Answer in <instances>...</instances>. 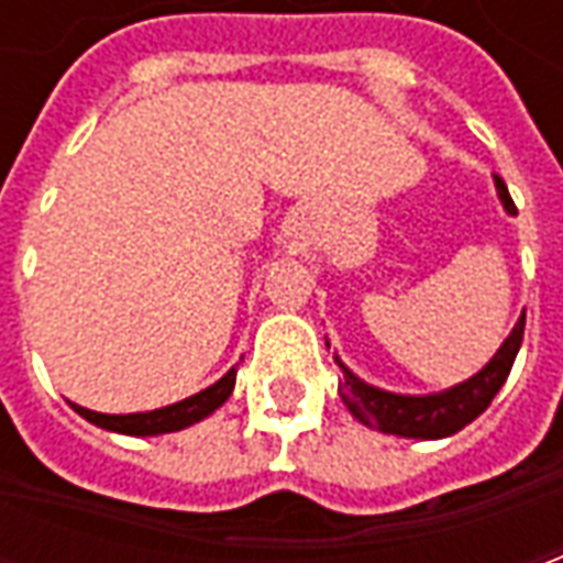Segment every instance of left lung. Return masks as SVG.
Returning a JSON list of instances; mask_svg holds the SVG:
<instances>
[{"mask_svg":"<svg viewBox=\"0 0 563 563\" xmlns=\"http://www.w3.org/2000/svg\"><path fill=\"white\" fill-rule=\"evenodd\" d=\"M495 186L504 210L516 213L507 184L497 174ZM521 338H525V313H521L519 322L509 331L507 341L500 343V350L488 358V365L479 374H473L471 379H464V383L446 391H434V395H398V391L377 389L362 377H355L353 371L334 355V362L341 365L338 391H341L346 410L367 428H377L383 434L440 440V437L455 434L464 424H471L492 404L500 386L507 383L509 367L519 355Z\"/></svg>","mask_w":563,"mask_h":563,"instance_id":"obj_1","label":"left lung"}]
</instances>
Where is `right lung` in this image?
Masks as SVG:
<instances>
[{
    "mask_svg": "<svg viewBox=\"0 0 563 563\" xmlns=\"http://www.w3.org/2000/svg\"><path fill=\"white\" fill-rule=\"evenodd\" d=\"M234 374L238 371H229L225 377L217 379L213 386H208L205 391H198L192 398H184V401L168 404V407H159V410H150V413H96V410H87V407H78L71 404V410L80 413L87 422L99 424L104 431H117V434L129 437H156V434H172V431H180V428H189V424L201 422L205 416H210L213 410H220L222 404L229 401V395L234 389Z\"/></svg>",
    "mask_w": 563,
    "mask_h": 563,
    "instance_id": "right-lung-1",
    "label": "right lung"
}]
</instances>
